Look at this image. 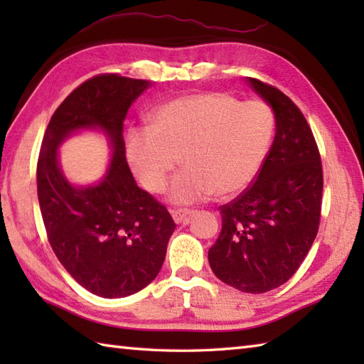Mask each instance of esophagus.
<instances>
[{
	"mask_svg": "<svg viewBox=\"0 0 364 364\" xmlns=\"http://www.w3.org/2000/svg\"><path fill=\"white\" fill-rule=\"evenodd\" d=\"M170 214H172V218L176 223H183L186 222L189 215L192 214L191 210H170Z\"/></svg>",
	"mask_w": 364,
	"mask_h": 364,
	"instance_id": "34e87169",
	"label": "esophagus"
}]
</instances>
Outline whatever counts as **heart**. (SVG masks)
Segmentation results:
<instances>
[{"mask_svg":"<svg viewBox=\"0 0 364 364\" xmlns=\"http://www.w3.org/2000/svg\"><path fill=\"white\" fill-rule=\"evenodd\" d=\"M274 115L261 102H239L225 92L178 97L150 115V127L131 128L125 153L150 192L166 189L168 173L184 166L168 198L191 205L211 194L230 197L258 175L274 136Z\"/></svg>","mask_w":364,"mask_h":364,"instance_id":"b5f03b06","label":"heart"}]
</instances>
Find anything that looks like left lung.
Returning a JSON list of instances; mask_svg holds the SVG:
<instances>
[{
    "label": "left lung",
    "instance_id": "left-lung-1",
    "mask_svg": "<svg viewBox=\"0 0 364 364\" xmlns=\"http://www.w3.org/2000/svg\"><path fill=\"white\" fill-rule=\"evenodd\" d=\"M249 86L272 107L275 137L255 181L222 205V230L208 252L215 277L261 294L297 272L318 235L322 162L313 131L282 90L255 78Z\"/></svg>",
    "mask_w": 364,
    "mask_h": 364
}]
</instances>
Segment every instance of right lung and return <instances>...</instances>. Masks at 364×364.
<instances>
[{
    "mask_svg": "<svg viewBox=\"0 0 364 364\" xmlns=\"http://www.w3.org/2000/svg\"><path fill=\"white\" fill-rule=\"evenodd\" d=\"M150 81L115 73L82 82L54 111L37 161V196L53 252L82 288L105 299L150 284L166 259L175 222L136 184L125 156L123 120ZM98 127L113 159L95 187H73L58 166V145L75 130Z\"/></svg>",
    "mask_w": 364,
    "mask_h": 364,
    "instance_id": "1",
    "label": "right lung"
}]
</instances>
